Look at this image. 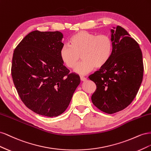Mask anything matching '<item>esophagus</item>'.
<instances>
[{
  "label": "esophagus",
  "mask_w": 151,
  "mask_h": 151,
  "mask_svg": "<svg viewBox=\"0 0 151 151\" xmlns=\"http://www.w3.org/2000/svg\"><path fill=\"white\" fill-rule=\"evenodd\" d=\"M80 79H81V80L82 81H86L87 80V79L85 77H84V76H81V77H80Z\"/></svg>",
  "instance_id": "esophagus-1"
}]
</instances>
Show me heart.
<instances>
[{
	"label": "heart",
	"mask_w": 151,
	"mask_h": 151,
	"mask_svg": "<svg viewBox=\"0 0 151 151\" xmlns=\"http://www.w3.org/2000/svg\"><path fill=\"white\" fill-rule=\"evenodd\" d=\"M60 50L62 62L68 67L73 68L80 60H83L74 68V72L84 75L96 67H104L110 59L113 51V42L110 36L101 34L96 35L86 31L75 33Z\"/></svg>",
	"instance_id": "heart-1"
}]
</instances>
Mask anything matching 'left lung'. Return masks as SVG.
<instances>
[{"label":"left lung","instance_id":"8db88e82","mask_svg":"<svg viewBox=\"0 0 151 151\" xmlns=\"http://www.w3.org/2000/svg\"><path fill=\"white\" fill-rule=\"evenodd\" d=\"M111 32V57L106 65L89 76L96 86L92 102L108 114L123 110L132 102L144 74L142 53L138 43L120 26Z\"/></svg>","mask_w":151,"mask_h":151}]
</instances>
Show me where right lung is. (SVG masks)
<instances>
[{
    "instance_id": "add662e5",
    "label": "right lung",
    "mask_w": 151,
    "mask_h": 151,
    "mask_svg": "<svg viewBox=\"0 0 151 151\" xmlns=\"http://www.w3.org/2000/svg\"><path fill=\"white\" fill-rule=\"evenodd\" d=\"M59 31H33L13 53L11 75L21 101L31 110L55 117L65 111L80 77L63 65Z\"/></svg>"
}]
</instances>
